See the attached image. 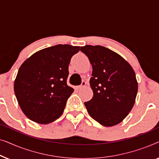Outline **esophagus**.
I'll return each mask as SVG.
<instances>
[{
  "label": "esophagus",
  "mask_w": 159,
  "mask_h": 159,
  "mask_svg": "<svg viewBox=\"0 0 159 159\" xmlns=\"http://www.w3.org/2000/svg\"><path fill=\"white\" fill-rule=\"evenodd\" d=\"M85 85H86V82L85 81H82V84H80V86H78L77 88H82V87H84Z\"/></svg>",
  "instance_id": "1"
}]
</instances>
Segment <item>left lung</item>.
<instances>
[{
  "label": "left lung",
  "instance_id": "obj_1",
  "mask_svg": "<svg viewBox=\"0 0 159 159\" xmlns=\"http://www.w3.org/2000/svg\"><path fill=\"white\" fill-rule=\"evenodd\" d=\"M93 66L90 84L93 92L84 103L90 116L105 127L118 125L129 114L138 93L135 73L127 61L101 45L80 48Z\"/></svg>",
  "mask_w": 159,
  "mask_h": 159
}]
</instances>
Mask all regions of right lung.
Listing matches in <instances>:
<instances>
[{"label": "right lung", "mask_w": 159, "mask_h": 159, "mask_svg": "<svg viewBox=\"0 0 159 159\" xmlns=\"http://www.w3.org/2000/svg\"><path fill=\"white\" fill-rule=\"evenodd\" d=\"M79 46L56 45L40 50L21 64L14 93L30 120L46 125L61 116L74 89L67 85L69 64Z\"/></svg>", "instance_id": "1"}]
</instances>
